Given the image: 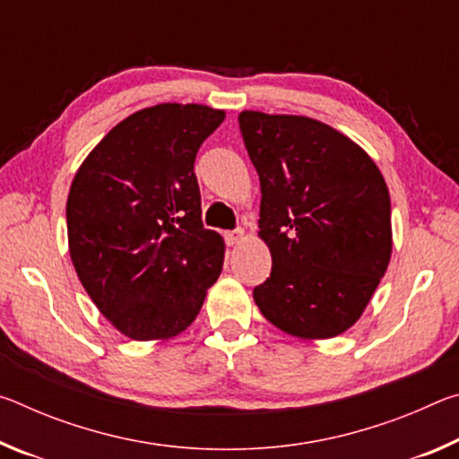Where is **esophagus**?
Returning a JSON list of instances; mask_svg holds the SVG:
<instances>
[{
	"label": "esophagus",
	"instance_id": "34e87169",
	"mask_svg": "<svg viewBox=\"0 0 459 459\" xmlns=\"http://www.w3.org/2000/svg\"><path fill=\"white\" fill-rule=\"evenodd\" d=\"M224 238H227V243H229L230 247H235V245H238V243H240V240L245 238V230H243V229L229 230L227 235H224Z\"/></svg>",
	"mask_w": 459,
	"mask_h": 459
}]
</instances>
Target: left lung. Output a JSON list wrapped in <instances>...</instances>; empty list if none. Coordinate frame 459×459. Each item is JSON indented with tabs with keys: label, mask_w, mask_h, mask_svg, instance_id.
I'll return each instance as SVG.
<instances>
[{
	"label": "left lung",
	"mask_w": 459,
	"mask_h": 459,
	"mask_svg": "<svg viewBox=\"0 0 459 459\" xmlns=\"http://www.w3.org/2000/svg\"><path fill=\"white\" fill-rule=\"evenodd\" d=\"M238 126L261 182L259 237L273 259L255 304L291 336H338L362 316L391 261L385 178L322 121L243 111Z\"/></svg>",
	"instance_id": "left-lung-1"
}]
</instances>
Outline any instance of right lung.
<instances>
[{
	"instance_id": "1",
	"label": "right lung",
	"mask_w": 459,
	"mask_h": 459,
	"mask_svg": "<svg viewBox=\"0 0 459 459\" xmlns=\"http://www.w3.org/2000/svg\"><path fill=\"white\" fill-rule=\"evenodd\" d=\"M224 121L206 105L161 103L117 123L76 172L68 251L81 283L131 340H168L196 320L224 240L202 224L198 147Z\"/></svg>"
}]
</instances>
